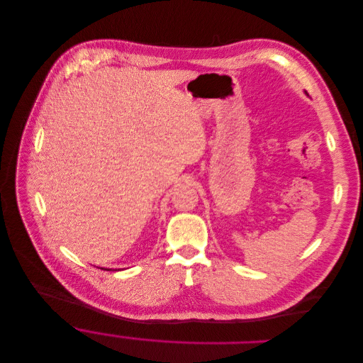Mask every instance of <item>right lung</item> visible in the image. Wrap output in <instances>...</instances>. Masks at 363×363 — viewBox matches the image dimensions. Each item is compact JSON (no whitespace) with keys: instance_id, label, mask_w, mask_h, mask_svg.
<instances>
[{"instance_id":"right-lung-1","label":"right lung","mask_w":363,"mask_h":363,"mask_svg":"<svg viewBox=\"0 0 363 363\" xmlns=\"http://www.w3.org/2000/svg\"><path fill=\"white\" fill-rule=\"evenodd\" d=\"M107 270H111V269H107Z\"/></svg>"}]
</instances>
